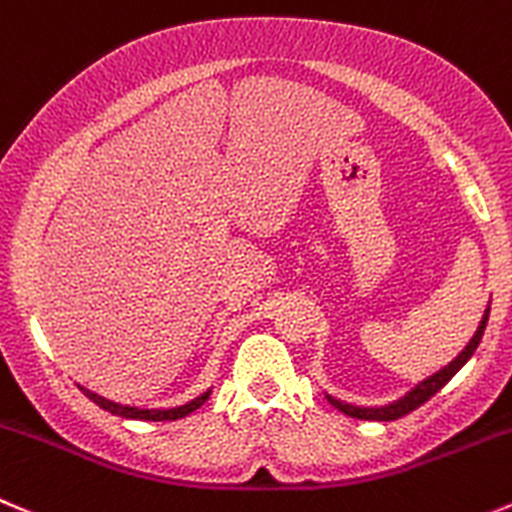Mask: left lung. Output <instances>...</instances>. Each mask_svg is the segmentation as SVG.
Masks as SVG:
<instances>
[{
  "instance_id": "1",
  "label": "left lung",
  "mask_w": 512,
  "mask_h": 512,
  "mask_svg": "<svg viewBox=\"0 0 512 512\" xmlns=\"http://www.w3.org/2000/svg\"><path fill=\"white\" fill-rule=\"evenodd\" d=\"M488 316H490V304L488 309H485L483 319H480L478 329H475V334H472V339L467 342V347L462 349L460 354H457L455 359H452L450 364H445V367L440 369V372L430 374L427 379H422V382H417L415 387L410 389L407 394H402L399 399H394V402H389V405H377V407H364V405H352V402H344V399L334 397V394L324 392L326 399L332 402L334 407H337L339 412H344V415L349 417H357V420H377V422H392V420H399V417L410 415L412 410H417L420 405H425L427 399L432 397V394L440 392L442 387H445L447 382H450L452 377H455L457 372H460L462 367H465L467 362H470V357L475 354V349H478L480 339H483V332L485 326H488Z\"/></svg>"
}]
</instances>
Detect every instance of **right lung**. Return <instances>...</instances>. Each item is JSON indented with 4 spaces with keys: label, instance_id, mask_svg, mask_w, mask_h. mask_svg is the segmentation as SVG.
<instances>
[{
    "label": "right lung",
    "instance_id": "obj_1",
    "mask_svg": "<svg viewBox=\"0 0 512 512\" xmlns=\"http://www.w3.org/2000/svg\"><path fill=\"white\" fill-rule=\"evenodd\" d=\"M80 389L87 394V397L92 399V402H95L97 407L107 410V412H110V415L125 417V420H150V422H165V420H180V417H188V415H191V412H196L198 407H201L208 397H211V389H206V392L198 394L196 399H191V402H186V405L165 407V410H145V407L120 405V402H113V399L100 397V394L90 392V389H85V387H82V384H80Z\"/></svg>",
    "mask_w": 512,
    "mask_h": 512
}]
</instances>
